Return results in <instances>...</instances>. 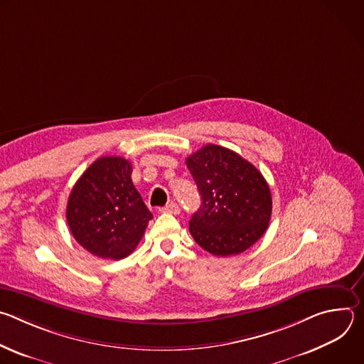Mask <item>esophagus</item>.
<instances>
[{"mask_svg": "<svg viewBox=\"0 0 364 364\" xmlns=\"http://www.w3.org/2000/svg\"><path fill=\"white\" fill-rule=\"evenodd\" d=\"M160 212L161 213H170V215H178L180 213V207L176 203H170L166 207H161Z\"/></svg>", "mask_w": 364, "mask_h": 364, "instance_id": "esophagus-1", "label": "esophagus"}]
</instances>
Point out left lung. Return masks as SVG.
<instances>
[{"instance_id":"1","label":"left lung","mask_w":364,"mask_h":364,"mask_svg":"<svg viewBox=\"0 0 364 364\" xmlns=\"http://www.w3.org/2000/svg\"><path fill=\"white\" fill-rule=\"evenodd\" d=\"M201 198L190 233L215 256L239 255L267 232L272 215L271 190L255 166L239 154L209 144L186 160Z\"/></svg>"}]
</instances>
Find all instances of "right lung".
<instances>
[{
  "label": "right lung",
  "mask_w": 364,
  "mask_h": 364,
  "mask_svg": "<svg viewBox=\"0 0 364 364\" xmlns=\"http://www.w3.org/2000/svg\"><path fill=\"white\" fill-rule=\"evenodd\" d=\"M122 157L97 159L76 181L66 219L76 242L102 259H124L139 243L152 219Z\"/></svg>",
  "instance_id": "obj_1"
}]
</instances>
